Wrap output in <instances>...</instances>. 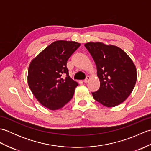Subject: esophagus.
Instances as JSON below:
<instances>
[{"label":"esophagus","instance_id":"esophagus-1","mask_svg":"<svg viewBox=\"0 0 151 151\" xmlns=\"http://www.w3.org/2000/svg\"><path fill=\"white\" fill-rule=\"evenodd\" d=\"M89 80H90V77H89V76H86V78L84 80V83H88Z\"/></svg>","mask_w":151,"mask_h":151}]
</instances>
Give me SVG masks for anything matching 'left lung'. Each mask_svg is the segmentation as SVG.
<instances>
[{
  "instance_id": "8db88e82",
  "label": "left lung",
  "mask_w": 151,
  "mask_h": 151,
  "mask_svg": "<svg viewBox=\"0 0 151 151\" xmlns=\"http://www.w3.org/2000/svg\"><path fill=\"white\" fill-rule=\"evenodd\" d=\"M93 58L100 81L99 90L93 92L95 101L114 107L131 94L137 80L136 68L129 56L119 47L101 42L84 45Z\"/></svg>"
}]
</instances>
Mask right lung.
I'll list each match as a JSON object with an SVG mask.
<instances>
[{
	"label": "right lung",
	"mask_w": 151,
	"mask_h": 151,
	"mask_svg": "<svg viewBox=\"0 0 151 151\" xmlns=\"http://www.w3.org/2000/svg\"><path fill=\"white\" fill-rule=\"evenodd\" d=\"M80 45L72 41H54L31 61L28 86L40 103L50 110L62 108L73 97L78 84L69 76L67 62Z\"/></svg>",
	"instance_id": "add662e5"
}]
</instances>
